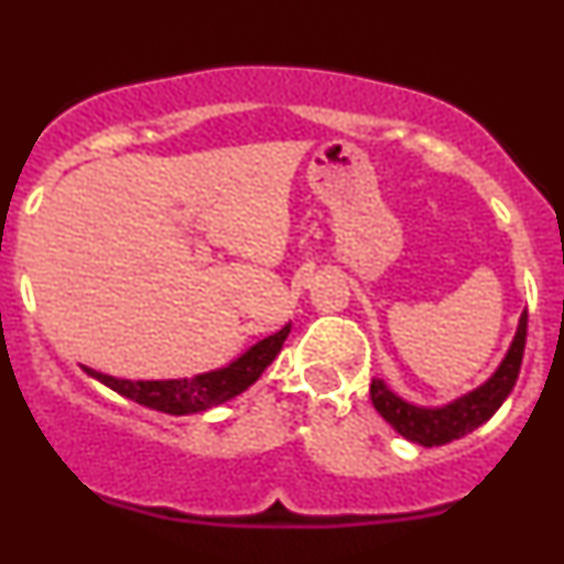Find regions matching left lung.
<instances>
[{"label":"left lung","instance_id":"obj_1","mask_svg":"<svg viewBox=\"0 0 564 564\" xmlns=\"http://www.w3.org/2000/svg\"><path fill=\"white\" fill-rule=\"evenodd\" d=\"M524 343L527 311L521 313L517 337H513L511 348H508L506 359L497 367L495 376H491L484 387H478L476 391H470V394L459 397V400L448 402V405L443 408L411 405V402H405L402 397H397L394 391H389L383 381L370 383V400L372 405H376V411L411 443H419V446L426 448L446 446V443L459 441L467 432H473L476 426L489 422L497 413V408L506 402V397L511 394L513 387H517L521 357H524Z\"/></svg>","mask_w":564,"mask_h":564}]
</instances>
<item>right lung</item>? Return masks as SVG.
Wrapping results in <instances>:
<instances>
[{
  "label": "right lung",
  "mask_w": 564,
  "mask_h": 564,
  "mask_svg": "<svg viewBox=\"0 0 564 564\" xmlns=\"http://www.w3.org/2000/svg\"><path fill=\"white\" fill-rule=\"evenodd\" d=\"M289 329L292 327L286 324L281 332L259 340L257 346L248 348L240 359L221 367V370L183 378V381H123V378L105 376V372L91 370V367H83V370L91 378H97L99 383H105V387L118 391L121 397L140 402V405L153 408V411L162 413H173V416H186V413L207 411V408H216L221 405V402L242 394V391L262 376L267 365L278 357Z\"/></svg>",
  "instance_id": "1"
}]
</instances>
